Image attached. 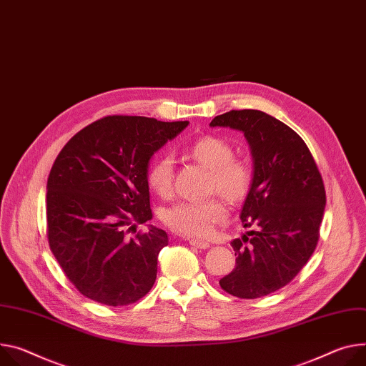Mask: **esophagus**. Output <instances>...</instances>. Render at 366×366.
Here are the masks:
<instances>
[{
  "label": "esophagus",
  "instance_id": "1",
  "mask_svg": "<svg viewBox=\"0 0 366 366\" xmlns=\"http://www.w3.org/2000/svg\"><path fill=\"white\" fill-rule=\"evenodd\" d=\"M188 242H189V245H192V247H195V248H200V249H207V248H210V244H209L207 241H200V239L191 238V239H188Z\"/></svg>",
  "mask_w": 366,
  "mask_h": 366
}]
</instances>
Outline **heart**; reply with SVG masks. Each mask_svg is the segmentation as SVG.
Returning <instances> with one entry per match:
<instances>
[{
  "mask_svg": "<svg viewBox=\"0 0 366 366\" xmlns=\"http://www.w3.org/2000/svg\"><path fill=\"white\" fill-rule=\"evenodd\" d=\"M188 154L209 169V188L216 189L226 200L237 203L248 194L252 182V171L248 162L234 157L232 146L219 137L197 140ZM174 162L169 156L157 157L147 171V184L160 197L169 195L172 189ZM227 210L219 198L187 200L166 209L163 220L178 234L187 237H207L214 224L224 220Z\"/></svg>",
  "mask_w": 366,
  "mask_h": 366,
  "instance_id": "b5f03b06",
  "label": "heart"
}]
</instances>
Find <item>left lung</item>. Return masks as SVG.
Instances as JSON below:
<instances>
[{
	"mask_svg": "<svg viewBox=\"0 0 366 366\" xmlns=\"http://www.w3.org/2000/svg\"><path fill=\"white\" fill-rule=\"evenodd\" d=\"M210 127L244 132L252 156V182L234 239L237 267L220 279L224 292L255 299L286 286L312 255L325 209V189L315 160L296 132L274 117L242 109L217 115Z\"/></svg>",
	"mask_w": 366,
	"mask_h": 366,
	"instance_id": "left-lung-1",
	"label": "left lung"
}]
</instances>
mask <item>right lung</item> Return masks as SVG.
<instances>
[{
  "label": "right lung",
  "mask_w": 366,
  "mask_h": 366,
  "mask_svg": "<svg viewBox=\"0 0 366 366\" xmlns=\"http://www.w3.org/2000/svg\"><path fill=\"white\" fill-rule=\"evenodd\" d=\"M188 124L107 117L59 152L46 185L48 241L65 276L92 301L128 305L154 285L168 234L153 224L134 238L128 234L153 217L147 184L153 154Z\"/></svg>",
  "instance_id": "1"
}]
</instances>
